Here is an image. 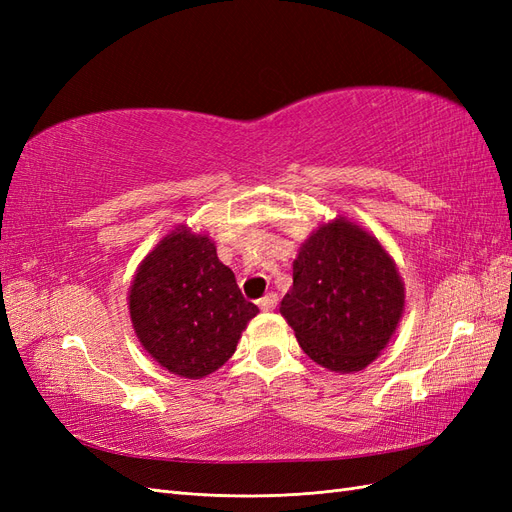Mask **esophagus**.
Listing matches in <instances>:
<instances>
[{
    "instance_id": "34e87169",
    "label": "esophagus",
    "mask_w": 512,
    "mask_h": 512,
    "mask_svg": "<svg viewBox=\"0 0 512 512\" xmlns=\"http://www.w3.org/2000/svg\"><path fill=\"white\" fill-rule=\"evenodd\" d=\"M258 305L262 312H271V309H275V305H277V294H273V292L265 294V297L258 301Z\"/></svg>"
}]
</instances>
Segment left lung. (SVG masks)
I'll use <instances>...</instances> for the list:
<instances>
[{"instance_id": "left-lung-1", "label": "left lung", "mask_w": 512, "mask_h": 512, "mask_svg": "<svg viewBox=\"0 0 512 512\" xmlns=\"http://www.w3.org/2000/svg\"><path fill=\"white\" fill-rule=\"evenodd\" d=\"M404 303L393 258L374 235L339 215L301 245L280 312L309 359L350 374L386 348Z\"/></svg>"}]
</instances>
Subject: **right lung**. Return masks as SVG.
<instances>
[{
	"instance_id": "1",
	"label": "right lung",
	"mask_w": 512,
	"mask_h": 512,
	"mask_svg": "<svg viewBox=\"0 0 512 512\" xmlns=\"http://www.w3.org/2000/svg\"><path fill=\"white\" fill-rule=\"evenodd\" d=\"M128 301L138 342L164 369L190 380L220 369L258 314L215 243L188 226L175 228L145 256Z\"/></svg>"
}]
</instances>
